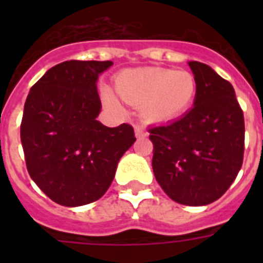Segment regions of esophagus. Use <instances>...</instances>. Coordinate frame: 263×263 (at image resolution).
<instances>
[{"label": "esophagus", "mask_w": 263, "mask_h": 263, "mask_svg": "<svg viewBox=\"0 0 263 263\" xmlns=\"http://www.w3.org/2000/svg\"><path fill=\"white\" fill-rule=\"evenodd\" d=\"M135 135H136V138H143V136H146V131H144V128L142 127V125H139V124H136L135 125Z\"/></svg>", "instance_id": "34e87169"}]
</instances>
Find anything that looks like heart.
Instances as JSON below:
<instances>
[{"mask_svg": "<svg viewBox=\"0 0 263 263\" xmlns=\"http://www.w3.org/2000/svg\"><path fill=\"white\" fill-rule=\"evenodd\" d=\"M116 90L127 102L142 106L150 123H169L179 119L195 101L198 83L188 71L168 68H134L116 76ZM106 103L116 106L117 99L110 90L102 91Z\"/></svg>", "mask_w": 263, "mask_h": 263, "instance_id": "b5f03b06", "label": "heart"}]
</instances>
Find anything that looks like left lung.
Returning <instances> with one entry per match:
<instances>
[{
    "mask_svg": "<svg viewBox=\"0 0 263 263\" xmlns=\"http://www.w3.org/2000/svg\"><path fill=\"white\" fill-rule=\"evenodd\" d=\"M195 106L173 123L148 129L153 172L177 203L203 206L231 187L243 164L245 116L228 80L191 61Z\"/></svg>",
    "mask_w": 263,
    "mask_h": 263,
    "instance_id": "obj_1",
    "label": "left lung"
}]
</instances>
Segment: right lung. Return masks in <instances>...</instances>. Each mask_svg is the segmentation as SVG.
<instances>
[{
    "label": "right lung",
    "instance_id": "right-lung-1",
    "mask_svg": "<svg viewBox=\"0 0 263 263\" xmlns=\"http://www.w3.org/2000/svg\"><path fill=\"white\" fill-rule=\"evenodd\" d=\"M111 64L64 61L28 92L20 125L27 171L55 203L75 208L98 200L136 140L129 124L109 128L97 120V79Z\"/></svg>",
    "mask_w": 263,
    "mask_h": 263
}]
</instances>
